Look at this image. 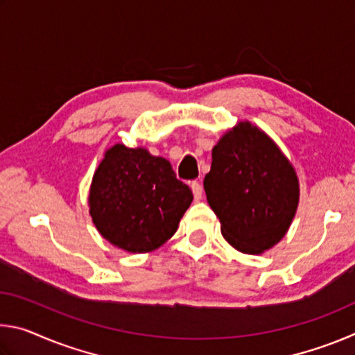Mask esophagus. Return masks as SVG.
<instances>
[{
  "label": "esophagus",
  "mask_w": 355,
  "mask_h": 355,
  "mask_svg": "<svg viewBox=\"0 0 355 355\" xmlns=\"http://www.w3.org/2000/svg\"><path fill=\"white\" fill-rule=\"evenodd\" d=\"M191 188H192V192H194V199H196V200H200V199H202V194H203L202 184H200L199 182H192Z\"/></svg>",
  "instance_id": "obj_1"
}]
</instances>
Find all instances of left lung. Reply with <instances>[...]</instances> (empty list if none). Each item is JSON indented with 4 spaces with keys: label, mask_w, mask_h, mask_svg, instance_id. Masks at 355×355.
I'll return each instance as SVG.
<instances>
[{
    "label": "left lung",
    "mask_w": 355,
    "mask_h": 355,
    "mask_svg": "<svg viewBox=\"0 0 355 355\" xmlns=\"http://www.w3.org/2000/svg\"><path fill=\"white\" fill-rule=\"evenodd\" d=\"M203 188L222 236L244 254H261L277 244L299 202L290 161L249 122L238 123L214 146Z\"/></svg>",
    "instance_id": "obj_1"
}]
</instances>
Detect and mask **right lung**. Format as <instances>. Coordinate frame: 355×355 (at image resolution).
<instances>
[{
  "label": "right lung",
  "instance_id": "add662e5",
  "mask_svg": "<svg viewBox=\"0 0 355 355\" xmlns=\"http://www.w3.org/2000/svg\"><path fill=\"white\" fill-rule=\"evenodd\" d=\"M191 202V188L175 177L169 161L123 144L105 153L89 196L101 236L135 254L153 250L172 238Z\"/></svg>",
  "mask_w": 355,
  "mask_h": 355
}]
</instances>
